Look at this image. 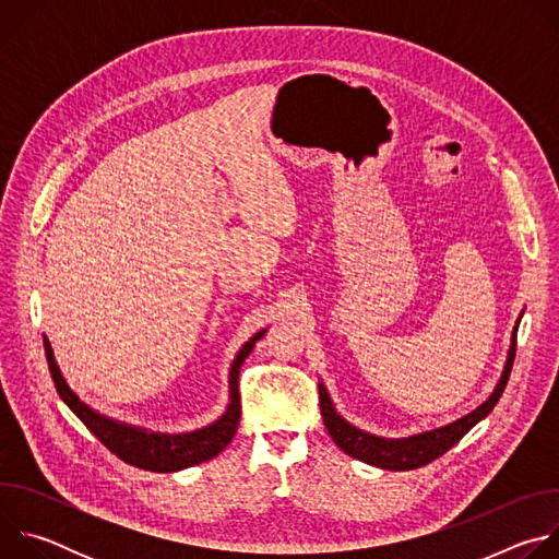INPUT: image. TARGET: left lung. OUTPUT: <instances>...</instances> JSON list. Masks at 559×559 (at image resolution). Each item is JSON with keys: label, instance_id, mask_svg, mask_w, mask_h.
<instances>
[{"label": "left lung", "instance_id": "1", "mask_svg": "<svg viewBox=\"0 0 559 559\" xmlns=\"http://www.w3.org/2000/svg\"><path fill=\"white\" fill-rule=\"evenodd\" d=\"M518 325L520 318L513 328L511 334V347L507 354V362H504V371L493 389V393L487 397V401L473 409L471 414L462 416L460 420L444 425L440 429L433 431H425L418 436H409V438H382V436H373L367 433L354 425H349L334 407L332 397L325 389L323 382H318V397H321V416L323 423L332 436V440L352 457L367 462L371 466H380L386 471H409V468H418L429 464L431 460L440 457L442 453H447L453 444H457L462 440V436L480 423L483 418H487L493 407L498 405L500 395L509 382L511 376V367H513V358H515V341H518Z\"/></svg>", "mask_w": 559, "mask_h": 559}]
</instances>
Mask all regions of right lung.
<instances>
[{
    "instance_id": "add662e5",
    "label": "right lung",
    "mask_w": 559,
    "mask_h": 559,
    "mask_svg": "<svg viewBox=\"0 0 559 559\" xmlns=\"http://www.w3.org/2000/svg\"><path fill=\"white\" fill-rule=\"evenodd\" d=\"M265 332L267 330L257 332L241 349H238V354L229 367V405H227L225 414L218 420H214L212 425L201 427L197 431H188V433H156V431H147L143 427L119 423L115 418H108V416L95 412L68 386V382L55 360L50 341L46 336H44V349H46V360H48L52 382L61 395V401L70 407V412L79 420H82L91 429V433L95 438L102 440V444H106L119 460H123L132 466L154 471V473H173V471H181V468H188V466H194V464L216 457L231 442V438L238 429V423H241L238 369H241L243 360L250 356L257 341H261Z\"/></svg>"
}]
</instances>
